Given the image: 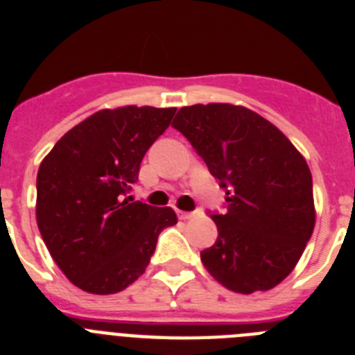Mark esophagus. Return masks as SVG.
<instances>
[{
  "instance_id": "34e87169",
  "label": "esophagus",
  "mask_w": 355,
  "mask_h": 355,
  "mask_svg": "<svg viewBox=\"0 0 355 355\" xmlns=\"http://www.w3.org/2000/svg\"><path fill=\"white\" fill-rule=\"evenodd\" d=\"M178 216H180L181 220H192V218H196V213L193 211H178Z\"/></svg>"
}]
</instances>
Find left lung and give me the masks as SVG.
Masks as SVG:
<instances>
[{
	"label": "left lung",
	"instance_id": "obj_1",
	"mask_svg": "<svg viewBox=\"0 0 355 355\" xmlns=\"http://www.w3.org/2000/svg\"><path fill=\"white\" fill-rule=\"evenodd\" d=\"M184 135L225 190L213 213L216 241L200 252L215 281L236 293L277 286L299 263L315 229L311 171L281 130L245 106H183Z\"/></svg>",
	"mask_w": 355,
	"mask_h": 355
}]
</instances>
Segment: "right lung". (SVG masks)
<instances>
[{
  "label": "right lung",
  "instance_id": "add662e5",
  "mask_svg": "<svg viewBox=\"0 0 355 355\" xmlns=\"http://www.w3.org/2000/svg\"><path fill=\"white\" fill-rule=\"evenodd\" d=\"M175 108L99 110L69 130L37 174V225L51 258L74 286L122 291L146 272L172 208L130 197L140 163Z\"/></svg>",
  "mask_w": 355,
  "mask_h": 355
}]
</instances>
